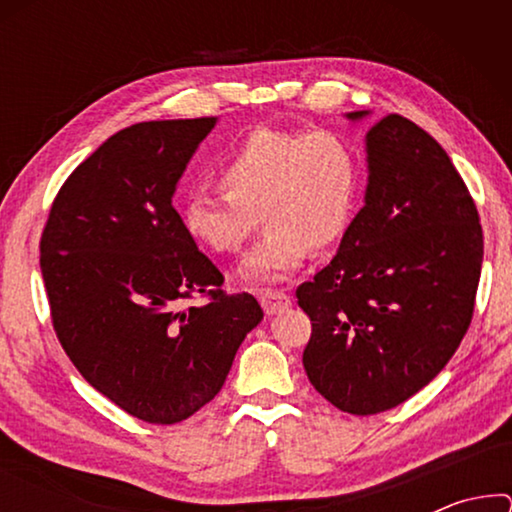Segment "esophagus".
Returning <instances> with one entry per match:
<instances>
[{
  "instance_id": "1",
  "label": "esophagus",
  "mask_w": 512,
  "mask_h": 512,
  "mask_svg": "<svg viewBox=\"0 0 512 512\" xmlns=\"http://www.w3.org/2000/svg\"><path fill=\"white\" fill-rule=\"evenodd\" d=\"M257 296H259V302H262L266 314H277V311L287 309L291 305V298L280 289H262Z\"/></svg>"
}]
</instances>
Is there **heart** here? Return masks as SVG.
I'll return each mask as SVG.
<instances>
[{"instance_id":"b5f03b06","label":"heart","mask_w":512,"mask_h":512,"mask_svg":"<svg viewBox=\"0 0 512 512\" xmlns=\"http://www.w3.org/2000/svg\"><path fill=\"white\" fill-rule=\"evenodd\" d=\"M221 196L194 194L183 228L214 255H230L264 237L241 264L250 282H277L300 268L309 250L339 244L357 212L361 167L354 146L329 128H255L216 171Z\"/></svg>"}]
</instances>
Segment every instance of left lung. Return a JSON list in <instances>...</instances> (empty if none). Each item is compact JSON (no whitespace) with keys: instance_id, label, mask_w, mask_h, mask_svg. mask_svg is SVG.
<instances>
[{"instance_id":"left-lung-1","label":"left lung","mask_w":512,"mask_h":512,"mask_svg":"<svg viewBox=\"0 0 512 512\" xmlns=\"http://www.w3.org/2000/svg\"><path fill=\"white\" fill-rule=\"evenodd\" d=\"M368 167L366 205L339 253L296 289L311 320L307 377L352 415L393 409L447 366L472 323L483 262L474 198L427 131L379 119Z\"/></svg>"}]
</instances>
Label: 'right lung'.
Instances as JSON below:
<instances>
[{
    "label": "right lung",
    "mask_w": 512,
    "mask_h": 512,
    "mask_svg": "<svg viewBox=\"0 0 512 512\" xmlns=\"http://www.w3.org/2000/svg\"><path fill=\"white\" fill-rule=\"evenodd\" d=\"M214 124L140 121L115 133L69 173L40 237L51 323L69 361L151 424L183 422L212 402L264 318L250 293L221 289L223 273L171 205Z\"/></svg>",
    "instance_id": "1"
}]
</instances>
